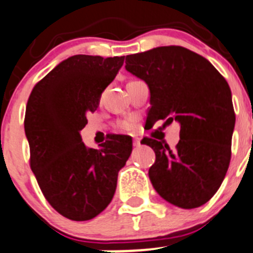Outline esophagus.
Instances as JSON below:
<instances>
[{"label": "esophagus", "instance_id": "esophagus-1", "mask_svg": "<svg viewBox=\"0 0 253 253\" xmlns=\"http://www.w3.org/2000/svg\"><path fill=\"white\" fill-rule=\"evenodd\" d=\"M133 145L134 147H139V145H140V138H134Z\"/></svg>", "mask_w": 253, "mask_h": 253}]
</instances>
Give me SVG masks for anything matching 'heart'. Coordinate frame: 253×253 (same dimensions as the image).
Wrapping results in <instances>:
<instances>
[{
    "label": "heart",
    "mask_w": 253,
    "mask_h": 253,
    "mask_svg": "<svg viewBox=\"0 0 253 253\" xmlns=\"http://www.w3.org/2000/svg\"><path fill=\"white\" fill-rule=\"evenodd\" d=\"M123 128H124L125 130H131V129H133V123L125 122L124 124H123Z\"/></svg>",
    "instance_id": "1"
}]
</instances>
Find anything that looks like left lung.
Listing matches in <instances>:
<instances>
[{"label":"left lung","instance_id":"obj_1","mask_svg":"<svg viewBox=\"0 0 253 253\" xmlns=\"http://www.w3.org/2000/svg\"><path fill=\"white\" fill-rule=\"evenodd\" d=\"M125 64L149 87L150 123L180 125L174 150L155 139L142 140L155 153L153 187L177 207H201L218 191L231 161L236 117L227 81L207 59L182 46L128 55Z\"/></svg>","mask_w":253,"mask_h":253}]
</instances>
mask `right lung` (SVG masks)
<instances>
[{"instance_id": "right-lung-1", "label": "right lung", "mask_w": 253, "mask_h": 253, "mask_svg": "<svg viewBox=\"0 0 253 253\" xmlns=\"http://www.w3.org/2000/svg\"><path fill=\"white\" fill-rule=\"evenodd\" d=\"M123 64L124 56L74 55L39 81L27 101L30 166L47 202L73 221L91 219L108 207L131 154V136L113 135L92 149L80 135Z\"/></svg>"}]
</instances>
